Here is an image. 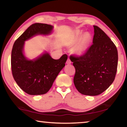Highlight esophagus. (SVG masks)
<instances>
[{
    "label": "esophagus",
    "mask_w": 127,
    "mask_h": 127,
    "mask_svg": "<svg viewBox=\"0 0 127 127\" xmlns=\"http://www.w3.org/2000/svg\"><path fill=\"white\" fill-rule=\"evenodd\" d=\"M66 63L67 64H71V63H72V62H71V61H70L69 58H68L67 61H66Z\"/></svg>",
    "instance_id": "esophagus-1"
}]
</instances>
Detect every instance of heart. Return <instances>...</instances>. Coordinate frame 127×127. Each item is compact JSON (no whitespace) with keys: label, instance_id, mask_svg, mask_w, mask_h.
I'll return each mask as SVG.
<instances>
[{"label":"heart","instance_id":"1","mask_svg":"<svg viewBox=\"0 0 127 127\" xmlns=\"http://www.w3.org/2000/svg\"><path fill=\"white\" fill-rule=\"evenodd\" d=\"M81 33L78 32L77 33L76 36V40L78 39ZM91 36L90 33L85 32L83 35L81 36L80 39L79 40L78 43H77L76 48H75V51L79 55H82L86 53L89 48L90 43L91 42Z\"/></svg>","mask_w":127,"mask_h":127}]
</instances>
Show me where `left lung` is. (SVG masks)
<instances>
[{"mask_svg": "<svg viewBox=\"0 0 127 127\" xmlns=\"http://www.w3.org/2000/svg\"><path fill=\"white\" fill-rule=\"evenodd\" d=\"M94 28L93 44L84 55L70 57L76 69L75 87L81 94L89 96L98 95L112 84L118 61L115 44L99 27Z\"/></svg>", "mask_w": 127, "mask_h": 127, "instance_id": "left-lung-1", "label": "left lung"}]
</instances>
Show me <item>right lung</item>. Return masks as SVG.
Masks as SVG:
<instances>
[{
    "label": "right lung",
    "instance_id": "obj_1",
    "mask_svg": "<svg viewBox=\"0 0 127 127\" xmlns=\"http://www.w3.org/2000/svg\"><path fill=\"white\" fill-rule=\"evenodd\" d=\"M53 28V26L45 23H34L17 38L13 46V76L19 87L31 95L47 93L68 59V56L64 54L59 59H54L46 51L33 59H28L25 55L26 41L37 35H50Z\"/></svg>",
    "mask_w": 127,
    "mask_h": 127
}]
</instances>
